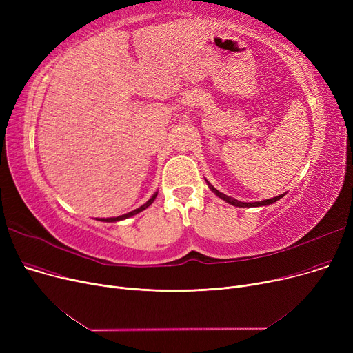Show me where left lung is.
I'll use <instances>...</instances> for the list:
<instances>
[{"mask_svg":"<svg viewBox=\"0 0 353 353\" xmlns=\"http://www.w3.org/2000/svg\"><path fill=\"white\" fill-rule=\"evenodd\" d=\"M208 184H209V188H210V190L216 194V196H219L220 199H223L225 201H228L229 205H232V206H236V208H259V206H269V205H272V203H274V201H277L279 199H282L283 197V194H281V196H276V197H272V199H268V200H262V201H253V203H245V201H239V200H236V199H233V197H229V196H226V194H223L221 192H219V190H216L212 184L208 181Z\"/></svg>","mask_w":353,"mask_h":353,"instance_id":"1","label":"left lung"}]
</instances>
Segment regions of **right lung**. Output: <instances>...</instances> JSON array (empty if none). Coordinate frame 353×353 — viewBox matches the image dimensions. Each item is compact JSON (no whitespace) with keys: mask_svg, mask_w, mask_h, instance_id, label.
Segmentation results:
<instances>
[{"mask_svg":"<svg viewBox=\"0 0 353 353\" xmlns=\"http://www.w3.org/2000/svg\"><path fill=\"white\" fill-rule=\"evenodd\" d=\"M157 197V193H154L153 196H152V199L150 200H147L143 206H140L139 209H136V210H133V212H130V213H125V214H123V216H117V217H107V219H101V221H119V220H124V219H128V217H132V216H134V214H137V213H140V212H143V210H145L148 206L152 205V203L154 201V199Z\"/></svg>","mask_w":353,"mask_h":353,"instance_id":"1","label":"right lung"}]
</instances>
